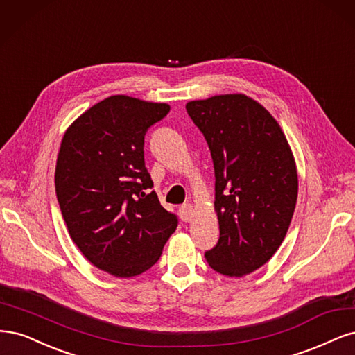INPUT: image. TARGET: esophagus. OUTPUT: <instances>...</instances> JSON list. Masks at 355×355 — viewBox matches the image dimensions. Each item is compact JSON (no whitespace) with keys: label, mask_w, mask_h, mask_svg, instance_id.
I'll list each match as a JSON object with an SVG mask.
<instances>
[{"label":"esophagus","mask_w":355,"mask_h":355,"mask_svg":"<svg viewBox=\"0 0 355 355\" xmlns=\"http://www.w3.org/2000/svg\"><path fill=\"white\" fill-rule=\"evenodd\" d=\"M178 212H180V218L184 223H189L193 216V207L190 203H184V205H181Z\"/></svg>","instance_id":"obj_1"}]
</instances>
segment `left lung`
<instances>
[{
    "instance_id": "obj_1",
    "label": "left lung",
    "mask_w": 355,
    "mask_h": 355,
    "mask_svg": "<svg viewBox=\"0 0 355 355\" xmlns=\"http://www.w3.org/2000/svg\"><path fill=\"white\" fill-rule=\"evenodd\" d=\"M186 109L215 171L220 239L205 258L224 276H246L270 261L288 233L298 198L292 150L277 121L245 94L194 100Z\"/></svg>"
}]
</instances>
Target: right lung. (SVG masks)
<instances>
[{"label": "right lung", "mask_w": 355, "mask_h": 355, "mask_svg": "<svg viewBox=\"0 0 355 355\" xmlns=\"http://www.w3.org/2000/svg\"><path fill=\"white\" fill-rule=\"evenodd\" d=\"M166 103L112 96L66 130L55 165L63 220L83 255L115 277L155 266L178 218L157 199L144 164V135Z\"/></svg>", "instance_id": "obj_1"}]
</instances>
